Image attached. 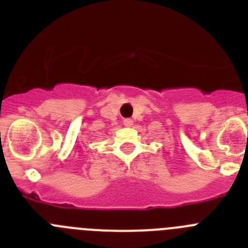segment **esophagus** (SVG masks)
Here are the masks:
<instances>
[{
  "mask_svg": "<svg viewBox=\"0 0 248 248\" xmlns=\"http://www.w3.org/2000/svg\"><path fill=\"white\" fill-rule=\"evenodd\" d=\"M124 124L126 127H132V124H133V121H132L131 119H124Z\"/></svg>",
  "mask_w": 248,
  "mask_h": 248,
  "instance_id": "obj_1",
  "label": "esophagus"
}]
</instances>
